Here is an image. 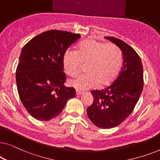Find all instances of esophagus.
<instances>
[{"label":"esophagus","instance_id":"esophagus-1","mask_svg":"<svg viewBox=\"0 0 160 160\" xmlns=\"http://www.w3.org/2000/svg\"><path fill=\"white\" fill-rule=\"evenodd\" d=\"M76 95H82V94H83V92H84L81 91V90H78V89H76Z\"/></svg>","mask_w":160,"mask_h":160}]
</instances>
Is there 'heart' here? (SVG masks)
<instances>
[{
	"mask_svg": "<svg viewBox=\"0 0 160 160\" xmlns=\"http://www.w3.org/2000/svg\"><path fill=\"white\" fill-rule=\"evenodd\" d=\"M122 54L116 46L89 39L83 41L77 50L68 49L63 57V67L66 73L74 76L79 73L82 62H89L87 73L82 74L70 83L76 89H89L98 83L106 85L117 75L122 64Z\"/></svg>",
	"mask_w": 160,
	"mask_h": 160,
	"instance_id": "obj_1",
	"label": "heart"
}]
</instances>
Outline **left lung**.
<instances>
[{
  "mask_svg": "<svg viewBox=\"0 0 160 160\" xmlns=\"http://www.w3.org/2000/svg\"><path fill=\"white\" fill-rule=\"evenodd\" d=\"M121 49L123 65L115 82L101 90H92L94 100L87 108L90 121L102 129L119 125L132 112L143 88L141 60L134 49L120 39L105 37Z\"/></svg>",
  "mask_w": 160,
  "mask_h": 160,
  "instance_id": "8db88e82",
  "label": "left lung"
}]
</instances>
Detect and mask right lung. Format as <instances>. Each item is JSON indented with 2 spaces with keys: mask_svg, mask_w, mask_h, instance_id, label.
<instances>
[{
  "mask_svg": "<svg viewBox=\"0 0 160 160\" xmlns=\"http://www.w3.org/2000/svg\"><path fill=\"white\" fill-rule=\"evenodd\" d=\"M80 35L52 30L32 38L24 46L16 71L19 96L28 112L36 119L49 121L76 96L73 87H66L63 57Z\"/></svg>",
  "mask_w": 160,
  "mask_h": 160,
  "instance_id": "right-lung-1",
  "label": "right lung"
}]
</instances>
